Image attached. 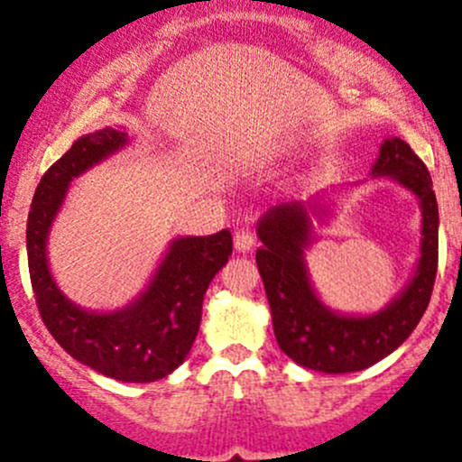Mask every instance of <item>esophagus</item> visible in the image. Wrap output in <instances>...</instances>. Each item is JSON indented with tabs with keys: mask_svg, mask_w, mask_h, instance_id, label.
Instances as JSON below:
<instances>
[{
	"mask_svg": "<svg viewBox=\"0 0 462 462\" xmlns=\"http://www.w3.org/2000/svg\"><path fill=\"white\" fill-rule=\"evenodd\" d=\"M233 245H236V251L246 253L255 246V233H253L249 226L246 229L236 231V237H233Z\"/></svg>",
	"mask_w": 462,
	"mask_h": 462,
	"instance_id": "obj_1",
	"label": "esophagus"
}]
</instances>
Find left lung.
Instances as JSON below:
<instances>
[{
  "label": "left lung",
  "instance_id": "left-lung-1",
  "mask_svg": "<svg viewBox=\"0 0 462 462\" xmlns=\"http://www.w3.org/2000/svg\"><path fill=\"white\" fill-rule=\"evenodd\" d=\"M372 178H392L419 198L420 257L403 291L374 315H341L319 300L306 269L312 242L310 216L324 220L319 200L273 207L257 222L262 246L257 269L269 297L273 330L284 355L295 364L326 374L365 370L388 356L416 328L430 304L439 266V205L425 162L401 138H385Z\"/></svg>",
  "mask_w": 462,
  "mask_h": 462
}]
</instances>
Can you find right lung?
Masks as SVG:
<instances>
[{"mask_svg": "<svg viewBox=\"0 0 462 462\" xmlns=\"http://www.w3.org/2000/svg\"><path fill=\"white\" fill-rule=\"evenodd\" d=\"M125 145V132L106 127L74 141L43 173L28 213V269L43 324L68 355L110 379L150 383L171 374L189 355L205 292L229 262L233 240L229 229L176 237L150 286L121 310L92 312L72 304L48 269V233L74 178Z\"/></svg>", "mask_w": 462, "mask_h": 462, "instance_id": "add662e5", "label": "right lung"}]
</instances>
